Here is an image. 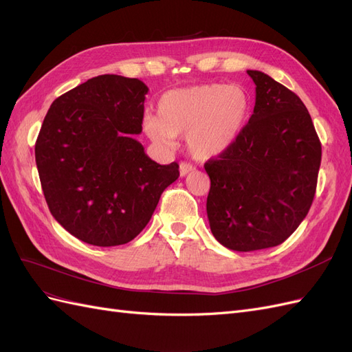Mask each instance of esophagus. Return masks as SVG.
<instances>
[{
	"instance_id": "esophagus-1",
	"label": "esophagus",
	"mask_w": 352,
	"mask_h": 352,
	"mask_svg": "<svg viewBox=\"0 0 352 352\" xmlns=\"http://www.w3.org/2000/svg\"><path fill=\"white\" fill-rule=\"evenodd\" d=\"M195 171H196V168L192 166V165H190L187 162H181L179 164V175L181 177H186V175L195 173Z\"/></svg>"
}]
</instances>
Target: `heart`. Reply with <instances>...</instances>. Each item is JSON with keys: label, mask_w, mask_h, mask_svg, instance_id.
Here are the masks:
<instances>
[{"label": "heart", "mask_w": 352, "mask_h": 352, "mask_svg": "<svg viewBox=\"0 0 352 352\" xmlns=\"http://www.w3.org/2000/svg\"><path fill=\"white\" fill-rule=\"evenodd\" d=\"M250 114L252 100L244 87L197 85L164 94L157 102V117H143V130L164 147H173L175 138L186 135L187 149L195 160L212 161L241 138Z\"/></svg>", "instance_id": "b5f03b06"}]
</instances>
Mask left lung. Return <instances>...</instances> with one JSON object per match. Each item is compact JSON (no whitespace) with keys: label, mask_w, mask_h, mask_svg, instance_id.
<instances>
[{"label":"left lung","mask_w":352,"mask_h":352,"mask_svg":"<svg viewBox=\"0 0 352 352\" xmlns=\"http://www.w3.org/2000/svg\"><path fill=\"white\" fill-rule=\"evenodd\" d=\"M256 105L241 138L206 162L213 236L234 252L282 244L307 217L322 144L302 100L270 76L247 70Z\"/></svg>","instance_id":"obj_1"}]
</instances>
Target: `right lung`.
I'll return each instance as SVG.
<instances>
[{
    "label": "right lung",
    "instance_id": "obj_1",
    "mask_svg": "<svg viewBox=\"0 0 352 352\" xmlns=\"http://www.w3.org/2000/svg\"><path fill=\"white\" fill-rule=\"evenodd\" d=\"M147 86L104 74L56 98L35 144L45 200L55 221L98 247L138 236L178 164L160 165L133 138L142 133Z\"/></svg>",
    "mask_w": 352,
    "mask_h": 352
}]
</instances>
